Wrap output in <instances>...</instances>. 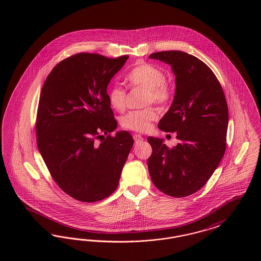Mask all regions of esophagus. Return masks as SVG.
I'll use <instances>...</instances> for the list:
<instances>
[{"instance_id": "esophagus-1", "label": "esophagus", "mask_w": 261, "mask_h": 261, "mask_svg": "<svg viewBox=\"0 0 261 261\" xmlns=\"http://www.w3.org/2000/svg\"><path fill=\"white\" fill-rule=\"evenodd\" d=\"M133 138H134V141H135V143L138 144V143H141L144 139H143V137L141 136V135H139V134H134L133 135Z\"/></svg>"}]
</instances>
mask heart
Masks as SVG:
<instances>
[{
	"instance_id": "b5f03b06",
	"label": "heart",
	"mask_w": 261,
	"mask_h": 261,
	"mask_svg": "<svg viewBox=\"0 0 261 261\" xmlns=\"http://www.w3.org/2000/svg\"><path fill=\"white\" fill-rule=\"evenodd\" d=\"M128 84L132 87L147 89L146 103H165L171 97V89L165 81L166 76L160 67L149 64L140 63L133 67L125 77ZM108 98L112 109L122 112L126 105V91L120 85H113L108 91ZM158 117L154 109L131 111L121 118V125L125 129L145 132L149 130L151 122Z\"/></svg>"
}]
</instances>
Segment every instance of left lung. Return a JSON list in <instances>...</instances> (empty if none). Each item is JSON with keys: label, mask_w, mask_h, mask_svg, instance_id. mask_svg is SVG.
Returning a JSON list of instances; mask_svg holds the SVG:
<instances>
[{"label": "left lung", "mask_w": 261, "mask_h": 261, "mask_svg": "<svg viewBox=\"0 0 261 261\" xmlns=\"http://www.w3.org/2000/svg\"><path fill=\"white\" fill-rule=\"evenodd\" d=\"M149 59L168 63L175 75L173 101L159 128L176 132L180 140L168 149L163 139L148 138L152 148L149 175L162 193L183 198L204 186L223 158L227 101L218 79L198 58L181 50H166L151 54Z\"/></svg>", "instance_id": "obj_1"}]
</instances>
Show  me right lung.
<instances>
[{"label":"right lung","instance_id":"right-lung-1","mask_svg":"<svg viewBox=\"0 0 261 261\" xmlns=\"http://www.w3.org/2000/svg\"><path fill=\"white\" fill-rule=\"evenodd\" d=\"M128 56L81 53L57 64L38 106V149L51 177L73 199L94 202L118 186L134 141L117 128L107 89ZM102 134L108 137L99 144Z\"/></svg>","mask_w":261,"mask_h":261}]
</instances>
